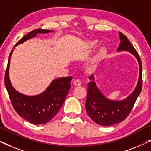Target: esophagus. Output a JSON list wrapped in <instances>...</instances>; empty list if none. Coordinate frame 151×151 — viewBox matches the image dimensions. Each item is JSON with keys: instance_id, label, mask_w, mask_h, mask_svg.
<instances>
[{"instance_id": "1", "label": "esophagus", "mask_w": 151, "mask_h": 151, "mask_svg": "<svg viewBox=\"0 0 151 151\" xmlns=\"http://www.w3.org/2000/svg\"><path fill=\"white\" fill-rule=\"evenodd\" d=\"M73 84L75 86H80L81 84V81L79 79H76L73 81Z\"/></svg>"}]
</instances>
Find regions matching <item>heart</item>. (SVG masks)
Returning <instances> with one entry per match:
<instances>
[{"label":"heart","mask_w":151,"mask_h":151,"mask_svg":"<svg viewBox=\"0 0 151 151\" xmlns=\"http://www.w3.org/2000/svg\"><path fill=\"white\" fill-rule=\"evenodd\" d=\"M96 45H97V41H92V42H90L89 47H91V48H95V47H96ZM105 53H106V50H105V49L102 48L101 49H100V50L96 53V55L94 56L93 63H96L101 60L102 59V58L104 57V55H105Z\"/></svg>","instance_id":"1"}]
</instances>
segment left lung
Listing matches in <instances>:
<instances>
[{"label":"left lung","instance_id":"obj_1","mask_svg":"<svg viewBox=\"0 0 151 151\" xmlns=\"http://www.w3.org/2000/svg\"><path fill=\"white\" fill-rule=\"evenodd\" d=\"M120 44L117 51H128L134 55L139 65V78L137 85L131 95L122 101H112L101 93L93 82L94 78L87 85V96L85 103L86 111L95 122L102 126H110L124 120L130 114L142 88V65L140 57L127 37L119 32Z\"/></svg>","mask_w":151,"mask_h":151}]
</instances>
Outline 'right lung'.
I'll return each mask as SVG.
<instances>
[{"instance_id":"right-lung-1","label":"right lung","mask_w":151,"mask_h":151,"mask_svg":"<svg viewBox=\"0 0 151 151\" xmlns=\"http://www.w3.org/2000/svg\"><path fill=\"white\" fill-rule=\"evenodd\" d=\"M51 31L37 29L29 32L15 45L22 43L39 33H49ZM14 47L9 55L5 74V85L16 112L22 118L34 124H42L50 121L63 106L66 96L71 88V76L58 78L51 82L46 91L36 96H24L12 87L9 78L10 58Z\"/></svg>"}]
</instances>
